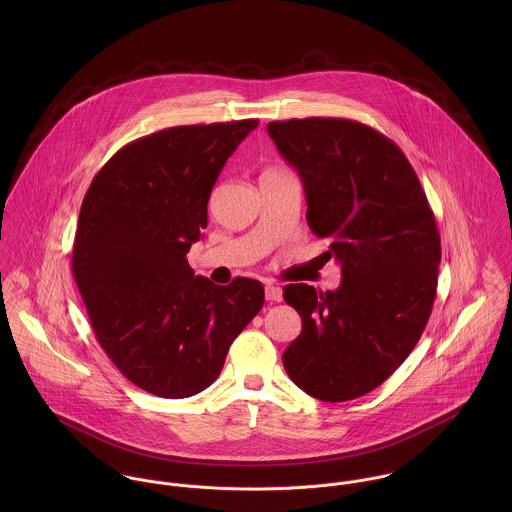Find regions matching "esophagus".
<instances>
[{
	"mask_svg": "<svg viewBox=\"0 0 512 512\" xmlns=\"http://www.w3.org/2000/svg\"><path fill=\"white\" fill-rule=\"evenodd\" d=\"M264 292H266V299L270 301V303H276V301H282V288L280 286H274V284H268L266 288H264Z\"/></svg>",
	"mask_w": 512,
	"mask_h": 512,
	"instance_id": "obj_1",
	"label": "esophagus"
}]
</instances>
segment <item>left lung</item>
I'll list each match as a JSON object with an SVG mask.
<instances>
[{"label":"left lung","mask_w":512,"mask_h":512,"mask_svg":"<svg viewBox=\"0 0 512 512\" xmlns=\"http://www.w3.org/2000/svg\"><path fill=\"white\" fill-rule=\"evenodd\" d=\"M268 134L297 169L307 224L327 238L341 286L290 284L284 299L301 333L282 361L293 382L323 402L380 386L420 341L432 315L439 230L422 183L392 140L345 118L270 122Z\"/></svg>","instance_id":"left-lung-1"}]
</instances>
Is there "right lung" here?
I'll return each instance as SVG.
<instances>
[{"label": "right lung", "instance_id": "1", "mask_svg": "<svg viewBox=\"0 0 512 512\" xmlns=\"http://www.w3.org/2000/svg\"><path fill=\"white\" fill-rule=\"evenodd\" d=\"M258 120L175 126L118 149L92 179L74 234L73 276L94 335L136 386L199 394L264 305V286L195 276L220 169Z\"/></svg>", "mask_w": 512, "mask_h": 512}]
</instances>
